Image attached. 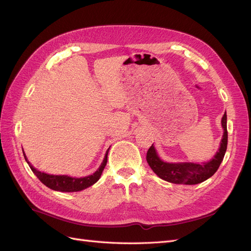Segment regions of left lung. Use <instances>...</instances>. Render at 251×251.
Instances as JSON below:
<instances>
[{
  "instance_id": "8db88e82",
  "label": "left lung",
  "mask_w": 251,
  "mask_h": 251,
  "mask_svg": "<svg viewBox=\"0 0 251 251\" xmlns=\"http://www.w3.org/2000/svg\"><path fill=\"white\" fill-rule=\"evenodd\" d=\"M222 127L224 130L223 137L220 144V149L217 154L208 162L204 163H193V162H180V163H169L162 161L159 158L155 147L151 144L147 153V161L151 169L159 178L175 184H198L207 180L214 175L220 164L223 161L224 155L227 149V116L226 113L222 117Z\"/></svg>"
}]
</instances>
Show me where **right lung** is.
I'll return each instance as SVG.
<instances>
[{"instance_id":"1","label":"right lung","mask_w":251,"mask_h":251,"mask_svg":"<svg viewBox=\"0 0 251 251\" xmlns=\"http://www.w3.org/2000/svg\"><path fill=\"white\" fill-rule=\"evenodd\" d=\"M108 149L107 153H105L104 159L101 163V165L93 175H90V176L83 177V178H72L69 176H58V175H49L46 173H42L40 171H37L36 169H34L33 166L30 164V162L28 161V159L26 158V155L24 154V157L26 159L27 163L29 164L30 169L34 173L35 176L40 179V181L42 182L43 184L46 185L47 187L53 189V191H57V192H65V193H70V192H79L82 191L91 185H93L94 183L100 180L102 171L104 169V166L107 165V160H108V153H109ZM24 153V151H23Z\"/></svg>"}]
</instances>
